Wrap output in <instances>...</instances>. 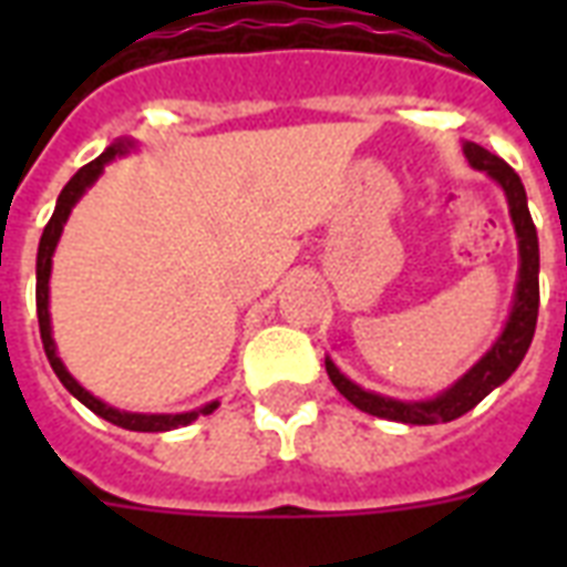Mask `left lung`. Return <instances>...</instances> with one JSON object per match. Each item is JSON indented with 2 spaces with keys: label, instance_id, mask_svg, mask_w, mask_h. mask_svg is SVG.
<instances>
[{
  "label": "left lung",
  "instance_id": "obj_1",
  "mask_svg": "<svg viewBox=\"0 0 567 567\" xmlns=\"http://www.w3.org/2000/svg\"><path fill=\"white\" fill-rule=\"evenodd\" d=\"M465 158L471 167L488 173L506 194L509 203L512 223H515V235H518V288H515V302H512L509 320L503 327L501 338L494 341V347L471 368L462 379H456L447 391H441L432 400H394V396H382L377 391H364L362 385H355L353 379H347L338 371L336 362L327 359V373L332 379V385L341 394L368 414L385 417V421L412 423V426H430V423H447L471 412L480 400L492 394L494 388L503 385L512 373L518 371V364L524 362L533 336H536L538 320V235L533 226L527 208V190L520 185V176L512 171L509 164L497 158L494 153L483 150L480 144H465Z\"/></svg>",
  "mask_w": 567,
  "mask_h": 567
}]
</instances>
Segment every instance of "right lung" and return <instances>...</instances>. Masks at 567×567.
Wrapping results in <instances>:
<instances>
[{"instance_id": "add662e5", "label": "right lung", "mask_w": 567, "mask_h": 567, "mask_svg": "<svg viewBox=\"0 0 567 567\" xmlns=\"http://www.w3.org/2000/svg\"><path fill=\"white\" fill-rule=\"evenodd\" d=\"M135 146V141H128V137H120L114 144L100 155V158H93L91 164H84L82 171L75 173L73 179L66 182L61 196H58L55 203V214L49 217L47 229L40 235V247H38V323H40V338H43V350H47V359L52 364V371L55 377L61 379V385L70 391V394L84 403L91 409L93 414H100L105 417L109 423L114 426H123V430H132V432H171V430H179V426H188L190 421H196L199 414H212L217 409V400L212 403H205L203 409H196V412H182V414H137V412H120L114 405L102 403L100 396H93L87 388H82L70 377V371L64 368V362L58 359V350H55V341H52V323H49V274H52V252L58 247V238H61V231H64V223L73 212V205L82 199V194L91 188L93 182L100 179V173L105 171V164L114 162L117 155H126L128 150Z\"/></svg>"}]
</instances>
